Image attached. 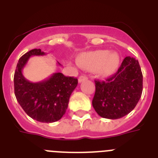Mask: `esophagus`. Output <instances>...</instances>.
<instances>
[{
    "label": "esophagus",
    "mask_w": 158,
    "mask_h": 158,
    "mask_svg": "<svg viewBox=\"0 0 158 158\" xmlns=\"http://www.w3.org/2000/svg\"><path fill=\"white\" fill-rule=\"evenodd\" d=\"M86 80H88V77L86 75H81V76H80L79 78H78V81L80 82V83L82 81H85Z\"/></svg>",
    "instance_id": "obj_1"
}]
</instances>
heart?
Returning a JSON list of instances; mask_svg holds the SVG:
<instances>
[{"label":"heart","mask_w":158,"mask_h":158,"mask_svg":"<svg viewBox=\"0 0 158 158\" xmlns=\"http://www.w3.org/2000/svg\"><path fill=\"white\" fill-rule=\"evenodd\" d=\"M78 65L88 70H95L102 77H108L115 73L120 64V57L117 52L109 53L100 50L85 54L78 58Z\"/></svg>","instance_id":"1"}]
</instances>
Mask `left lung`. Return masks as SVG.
Listing matches in <instances>:
<instances>
[{
  "label": "left lung",
  "instance_id": "obj_1",
  "mask_svg": "<svg viewBox=\"0 0 158 158\" xmlns=\"http://www.w3.org/2000/svg\"><path fill=\"white\" fill-rule=\"evenodd\" d=\"M93 106L100 116L117 119L129 114L142 93V73L139 61L128 56L118 71L105 81H95Z\"/></svg>",
  "mask_w": 158,
  "mask_h": 158
}]
</instances>
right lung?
Returning a JSON list of instances; mask_svg holds the SVG:
<instances>
[{
  "label": "right lung",
  "instance_id": "add662e5",
  "mask_svg": "<svg viewBox=\"0 0 158 158\" xmlns=\"http://www.w3.org/2000/svg\"><path fill=\"white\" fill-rule=\"evenodd\" d=\"M44 54L40 49H33L19 58L14 74V92L19 105L31 118L41 123H54L65 113L71 93L78 81L77 78L65 77L62 73H54L40 82L27 81L22 70L30 57Z\"/></svg>",
  "mask_w": 158,
  "mask_h": 158
}]
</instances>
